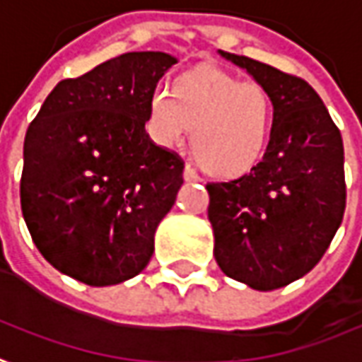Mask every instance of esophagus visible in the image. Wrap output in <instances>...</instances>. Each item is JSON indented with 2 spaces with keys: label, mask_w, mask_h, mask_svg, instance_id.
<instances>
[{
  "label": "esophagus",
  "mask_w": 362,
  "mask_h": 362,
  "mask_svg": "<svg viewBox=\"0 0 362 362\" xmlns=\"http://www.w3.org/2000/svg\"><path fill=\"white\" fill-rule=\"evenodd\" d=\"M184 180L186 182H198L200 180V174L194 170V166H190V164H186L184 166Z\"/></svg>",
  "instance_id": "34e87169"
}]
</instances>
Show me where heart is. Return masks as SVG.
<instances>
[{
  "instance_id": "obj_1",
  "label": "heart",
  "mask_w": 362,
  "mask_h": 362,
  "mask_svg": "<svg viewBox=\"0 0 362 362\" xmlns=\"http://www.w3.org/2000/svg\"><path fill=\"white\" fill-rule=\"evenodd\" d=\"M148 128L162 146H174L192 128L190 146L206 170L232 176L255 166L272 130V100L258 81H243L220 68L180 76L174 94L156 88Z\"/></svg>"
}]
</instances>
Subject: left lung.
<instances>
[{"instance_id":"obj_1","label":"left lung","mask_w":362,"mask_h":362,"mask_svg":"<svg viewBox=\"0 0 362 362\" xmlns=\"http://www.w3.org/2000/svg\"><path fill=\"white\" fill-rule=\"evenodd\" d=\"M272 100V130L248 174L208 182L214 258L226 276L274 291L305 276L327 252L346 204L341 130L303 78L222 52Z\"/></svg>"}]
</instances>
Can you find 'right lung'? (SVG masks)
Returning <instances> with one entry per match:
<instances>
[{
  "label": "right lung",
  "instance_id": "right-lung-1",
  "mask_svg": "<svg viewBox=\"0 0 362 362\" xmlns=\"http://www.w3.org/2000/svg\"><path fill=\"white\" fill-rule=\"evenodd\" d=\"M176 57L130 52L62 80L28 128L21 212L45 260L110 286L140 274L180 190L184 160L146 134L150 98Z\"/></svg>",
  "mask_w": 362,
  "mask_h": 362
}]
</instances>
